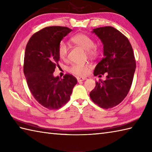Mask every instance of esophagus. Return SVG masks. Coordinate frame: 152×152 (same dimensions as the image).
I'll return each instance as SVG.
<instances>
[{"instance_id":"34e87169","label":"esophagus","mask_w":152,"mask_h":152,"mask_svg":"<svg viewBox=\"0 0 152 152\" xmlns=\"http://www.w3.org/2000/svg\"><path fill=\"white\" fill-rule=\"evenodd\" d=\"M77 80H78V82H82V81H84V80H87L86 78H77Z\"/></svg>"}]
</instances>
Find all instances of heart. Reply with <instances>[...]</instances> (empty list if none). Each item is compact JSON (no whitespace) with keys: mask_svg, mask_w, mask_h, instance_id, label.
Here are the masks:
<instances>
[{"mask_svg":"<svg viewBox=\"0 0 152 152\" xmlns=\"http://www.w3.org/2000/svg\"><path fill=\"white\" fill-rule=\"evenodd\" d=\"M71 41L78 46L82 48L87 51V53L90 56H96L100 53V48L94 44L93 38L86 34H77L71 38ZM69 48L67 45L61 42L58 48V55L60 59L65 60L67 58ZM91 66L90 64H74L69 68V72L78 76H86L89 72Z\"/></svg>","mask_w":152,"mask_h":152,"instance_id":"1","label":"heart"}]
</instances>
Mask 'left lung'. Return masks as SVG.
Here are the masks:
<instances>
[{"label": "left lung", "instance_id": "1", "mask_svg": "<svg viewBox=\"0 0 152 152\" xmlns=\"http://www.w3.org/2000/svg\"><path fill=\"white\" fill-rule=\"evenodd\" d=\"M92 32L101 39L104 50V57L96 64L93 74L101 77L107 72V76L104 81L96 82L89 95L100 107L111 108L122 102L129 91L136 61L128 38L116 28L106 26Z\"/></svg>", "mask_w": 152, "mask_h": 152}]
</instances>
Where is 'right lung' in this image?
<instances>
[{
    "label": "right lung",
    "instance_id": "right-lung-1",
    "mask_svg": "<svg viewBox=\"0 0 152 152\" xmlns=\"http://www.w3.org/2000/svg\"><path fill=\"white\" fill-rule=\"evenodd\" d=\"M72 30L66 27H45L32 36L25 48L23 72L32 95L49 110L62 107L70 99L77 79L66 74L54 77L59 67L58 48L63 38Z\"/></svg>",
    "mask_w": 152,
    "mask_h": 152
}]
</instances>
